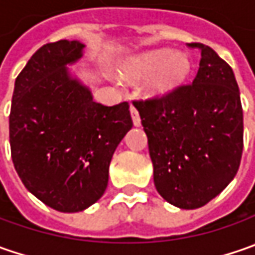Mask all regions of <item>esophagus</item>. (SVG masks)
<instances>
[{"label":"esophagus","mask_w":255,"mask_h":255,"mask_svg":"<svg viewBox=\"0 0 255 255\" xmlns=\"http://www.w3.org/2000/svg\"><path fill=\"white\" fill-rule=\"evenodd\" d=\"M130 115H132L133 125L134 126H140V116H139V112L134 106H130Z\"/></svg>","instance_id":"34e87169"}]
</instances>
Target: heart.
<instances>
[{
	"instance_id": "obj_1",
	"label": "heart",
	"mask_w": 255,
	"mask_h": 255,
	"mask_svg": "<svg viewBox=\"0 0 255 255\" xmlns=\"http://www.w3.org/2000/svg\"><path fill=\"white\" fill-rule=\"evenodd\" d=\"M190 71L189 59L181 54H171L169 49H154L134 58L125 68L129 78H150L149 91L164 95L173 91Z\"/></svg>"
}]
</instances>
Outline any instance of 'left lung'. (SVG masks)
<instances>
[{
    "instance_id": "1",
    "label": "left lung",
    "mask_w": 255,
    "mask_h": 255,
    "mask_svg": "<svg viewBox=\"0 0 255 255\" xmlns=\"http://www.w3.org/2000/svg\"><path fill=\"white\" fill-rule=\"evenodd\" d=\"M190 84L133 101L147 134L159 194L180 209H199L227 187L240 167L243 108L231 66L203 44Z\"/></svg>"
}]
</instances>
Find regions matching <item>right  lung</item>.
I'll use <instances>...</instances> for the list:
<instances>
[{"mask_svg":"<svg viewBox=\"0 0 255 255\" xmlns=\"http://www.w3.org/2000/svg\"><path fill=\"white\" fill-rule=\"evenodd\" d=\"M84 44L41 46L15 79L9 113L14 167L24 186L55 210L82 211L106 190L109 164L132 129L129 103L105 106L69 78Z\"/></svg>","mask_w":255,"mask_h":255,"instance_id":"right-lung-1","label":"right lung"}]
</instances>
